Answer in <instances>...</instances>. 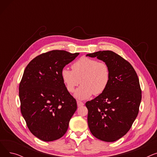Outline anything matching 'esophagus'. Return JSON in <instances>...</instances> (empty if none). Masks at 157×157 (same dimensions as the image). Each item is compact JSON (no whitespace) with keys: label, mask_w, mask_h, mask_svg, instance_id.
<instances>
[{"label":"esophagus","mask_w":157,"mask_h":157,"mask_svg":"<svg viewBox=\"0 0 157 157\" xmlns=\"http://www.w3.org/2000/svg\"><path fill=\"white\" fill-rule=\"evenodd\" d=\"M77 104H78V107H80V106H83V105H84V103L82 102L81 101H77Z\"/></svg>","instance_id":"esophagus-1"}]
</instances>
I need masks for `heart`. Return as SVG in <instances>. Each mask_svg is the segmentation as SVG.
Here are the masks:
<instances>
[{"instance_id": "heart-1", "label": "heart", "mask_w": 157, "mask_h": 157, "mask_svg": "<svg viewBox=\"0 0 157 157\" xmlns=\"http://www.w3.org/2000/svg\"><path fill=\"white\" fill-rule=\"evenodd\" d=\"M72 71L63 68L61 78L67 91L72 93L80 84L74 96L84 100L92 96L102 94L108 87L111 72L109 65L88 57H81L71 65Z\"/></svg>"}]
</instances>
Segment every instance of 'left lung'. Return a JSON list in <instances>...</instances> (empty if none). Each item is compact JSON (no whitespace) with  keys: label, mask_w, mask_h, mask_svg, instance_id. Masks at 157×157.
Masks as SVG:
<instances>
[{"label":"left lung","mask_w":157,"mask_h":157,"mask_svg":"<svg viewBox=\"0 0 157 157\" xmlns=\"http://www.w3.org/2000/svg\"><path fill=\"white\" fill-rule=\"evenodd\" d=\"M109 65V85L105 91L88 101V125L96 138L105 142L116 141L132 125L141 101V89L132 65L112 51L87 54Z\"/></svg>","instance_id":"1"}]
</instances>
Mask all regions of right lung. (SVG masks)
<instances>
[{
    "label": "right lung",
    "mask_w": 157,
    "mask_h": 157,
    "mask_svg": "<svg viewBox=\"0 0 157 157\" xmlns=\"http://www.w3.org/2000/svg\"><path fill=\"white\" fill-rule=\"evenodd\" d=\"M79 54L49 51L34 58L24 71L19 86L21 113L31 133L43 141L62 137L77 109L61 71Z\"/></svg>",
    "instance_id": "add662e5"
}]
</instances>
